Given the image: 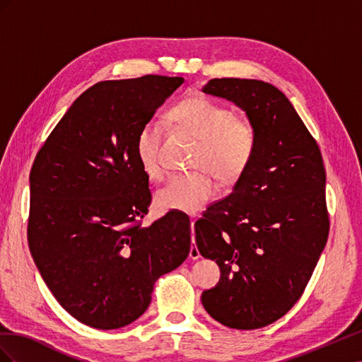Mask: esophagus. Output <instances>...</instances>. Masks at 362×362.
Instances as JSON below:
<instances>
[{
	"label": "esophagus",
	"instance_id": "obj_1",
	"mask_svg": "<svg viewBox=\"0 0 362 362\" xmlns=\"http://www.w3.org/2000/svg\"><path fill=\"white\" fill-rule=\"evenodd\" d=\"M201 257L198 247L194 245V221H192V246H190V258L198 259Z\"/></svg>",
	"mask_w": 362,
	"mask_h": 362
}]
</instances>
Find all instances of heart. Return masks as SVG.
<instances>
[{
  "instance_id": "b5f03b06",
  "label": "heart",
  "mask_w": 362,
  "mask_h": 362,
  "mask_svg": "<svg viewBox=\"0 0 362 362\" xmlns=\"http://www.w3.org/2000/svg\"><path fill=\"white\" fill-rule=\"evenodd\" d=\"M170 117L178 128L199 140L193 168L211 172L214 177L231 182L242 177L257 148L255 129L246 120L221 103L202 95H193L175 105ZM164 125L151 119L141 125L136 139V156L141 170L152 181L163 178L161 146ZM217 185L210 175L196 172L175 175L156 196V204L164 211L198 213L210 202Z\"/></svg>"
}]
</instances>
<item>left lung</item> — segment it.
Listing matches in <instances>:
<instances>
[{
	"instance_id": "left-lung-1",
	"label": "left lung",
	"mask_w": 362,
	"mask_h": 362,
	"mask_svg": "<svg viewBox=\"0 0 362 362\" xmlns=\"http://www.w3.org/2000/svg\"><path fill=\"white\" fill-rule=\"evenodd\" d=\"M202 92L246 112L257 148L233 193L194 223L196 246L221 267L218 284L202 293L214 320L258 329L299 300L329 234L326 172L319 145L275 86L213 78Z\"/></svg>"
}]
</instances>
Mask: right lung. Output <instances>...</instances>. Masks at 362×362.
Wrapping results in <instances>:
<instances>
[{
	"label": "right lung",
	"mask_w": 362,
	"mask_h": 362,
	"mask_svg": "<svg viewBox=\"0 0 362 362\" xmlns=\"http://www.w3.org/2000/svg\"><path fill=\"white\" fill-rule=\"evenodd\" d=\"M184 83L145 75L89 87L52 129L30 172L28 246L54 298L95 329L146 311L156 281L190 252V218L169 211L151 226L139 129Z\"/></svg>",
	"instance_id": "add662e5"
}]
</instances>
